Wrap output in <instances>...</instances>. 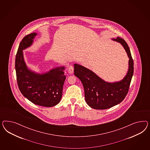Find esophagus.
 <instances>
[{
    "mask_svg": "<svg viewBox=\"0 0 150 150\" xmlns=\"http://www.w3.org/2000/svg\"><path fill=\"white\" fill-rule=\"evenodd\" d=\"M68 71L69 74H72L74 73V68L72 65H69L68 67Z\"/></svg>",
    "mask_w": 150,
    "mask_h": 150,
    "instance_id": "34e87169",
    "label": "esophagus"
}]
</instances>
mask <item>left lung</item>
I'll return each instance as SVG.
<instances>
[{
    "label": "left lung",
    "mask_w": 150,
    "mask_h": 150,
    "mask_svg": "<svg viewBox=\"0 0 150 150\" xmlns=\"http://www.w3.org/2000/svg\"><path fill=\"white\" fill-rule=\"evenodd\" d=\"M37 35L32 33L20 42L16 55L15 70L18 88L23 96L35 105L51 107L60 102L66 76L65 66H59L38 73L27 67L23 50L30 47Z\"/></svg>",
    "instance_id": "obj_1"
}]
</instances>
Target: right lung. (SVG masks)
<instances>
[{
  "mask_svg": "<svg viewBox=\"0 0 150 150\" xmlns=\"http://www.w3.org/2000/svg\"><path fill=\"white\" fill-rule=\"evenodd\" d=\"M123 45L129 58L125 77L119 81L107 82L82 65L74 64V75L81 81L87 104L96 109H106L119 104L127 95L134 73V62L127 42L123 38H112Z\"/></svg>",
  "mask_w": 150,
  "mask_h": 150,
  "instance_id": "add662e5",
  "label": "right lung"
}]
</instances>
